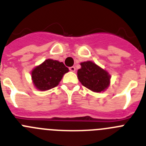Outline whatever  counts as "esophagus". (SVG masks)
Returning <instances> with one entry per match:
<instances>
[{
  "instance_id": "obj_1",
  "label": "esophagus",
  "mask_w": 146,
  "mask_h": 146,
  "mask_svg": "<svg viewBox=\"0 0 146 146\" xmlns=\"http://www.w3.org/2000/svg\"><path fill=\"white\" fill-rule=\"evenodd\" d=\"M69 70L71 71V72H75V70H76V68L74 66H71V67H69Z\"/></svg>"
}]
</instances>
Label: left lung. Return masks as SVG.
Wrapping results in <instances>:
<instances>
[{"mask_svg": "<svg viewBox=\"0 0 146 146\" xmlns=\"http://www.w3.org/2000/svg\"><path fill=\"white\" fill-rule=\"evenodd\" d=\"M77 77L81 84L94 92L104 91L109 87L111 76L95 63L88 60L80 63Z\"/></svg>", "mask_w": 146, "mask_h": 146, "instance_id": "obj_1", "label": "left lung"}]
</instances>
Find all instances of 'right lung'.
Here are the masks:
<instances>
[{
	"instance_id": "add662e5",
	"label": "right lung",
	"mask_w": 146,
	"mask_h": 146,
	"mask_svg": "<svg viewBox=\"0 0 146 146\" xmlns=\"http://www.w3.org/2000/svg\"><path fill=\"white\" fill-rule=\"evenodd\" d=\"M68 72L69 69L63 62L47 59L32 70V82L38 91H47L56 87Z\"/></svg>"
}]
</instances>
